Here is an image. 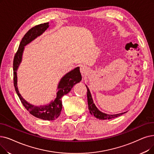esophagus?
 <instances>
[{
    "mask_svg": "<svg viewBox=\"0 0 154 154\" xmlns=\"http://www.w3.org/2000/svg\"><path fill=\"white\" fill-rule=\"evenodd\" d=\"M80 71H81V74H82V77H85L87 73H88V68H87L85 66L82 65V66H81V67H80Z\"/></svg>",
    "mask_w": 154,
    "mask_h": 154,
    "instance_id": "34e87169",
    "label": "esophagus"
}]
</instances>
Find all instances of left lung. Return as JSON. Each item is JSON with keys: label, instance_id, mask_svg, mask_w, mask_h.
I'll return each instance as SVG.
<instances>
[{"label": "left lung", "instance_id": "1", "mask_svg": "<svg viewBox=\"0 0 154 154\" xmlns=\"http://www.w3.org/2000/svg\"><path fill=\"white\" fill-rule=\"evenodd\" d=\"M86 88H88V92H87V96H88V108L91 114L93 116H94L96 118L99 119H109L112 118H115L116 117L121 116L122 115L124 114L126 112H122V113H119V114H116V115H108L106 114V113H104L101 112V111H99L97 107L96 106L95 104L94 103L93 99L91 96V92L88 88V86L86 85Z\"/></svg>", "mask_w": 154, "mask_h": 154}]
</instances>
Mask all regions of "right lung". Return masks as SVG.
<instances>
[{"label": "right lung", "mask_w": 154, "mask_h": 154, "mask_svg": "<svg viewBox=\"0 0 154 154\" xmlns=\"http://www.w3.org/2000/svg\"><path fill=\"white\" fill-rule=\"evenodd\" d=\"M48 24V23H46L35 26L26 33L20 43L19 48L14 56V62H13V70H14V85L15 90L24 108L29 112L31 115L36 118L44 120H54L61 113L62 109V97L70 91L73 85L81 81L82 76L79 66L66 73L60 79V81L58 85L55 99L53 101L52 100L50 103L46 105L35 106L29 103L21 95L17 88V70L22 61L24 46L31 43L38 36L42 35L49 27Z\"/></svg>", "instance_id": "1"}]
</instances>
